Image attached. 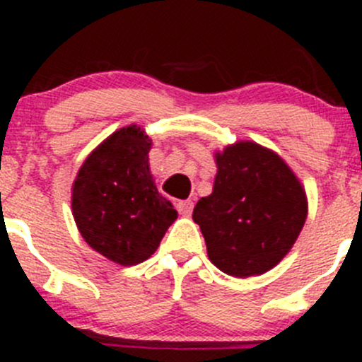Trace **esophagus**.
Returning a JSON list of instances; mask_svg holds the SVG:
<instances>
[{
  "label": "esophagus",
  "mask_w": 362,
  "mask_h": 362,
  "mask_svg": "<svg viewBox=\"0 0 362 362\" xmlns=\"http://www.w3.org/2000/svg\"><path fill=\"white\" fill-rule=\"evenodd\" d=\"M192 206H194V203L189 202V199H187V202H178V203H177L178 214L184 215V217H189V215H191Z\"/></svg>",
  "instance_id": "obj_1"
}]
</instances>
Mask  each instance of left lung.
<instances>
[{
	"label": "left lung",
	"instance_id": "8db88e82",
	"mask_svg": "<svg viewBox=\"0 0 362 362\" xmlns=\"http://www.w3.org/2000/svg\"><path fill=\"white\" fill-rule=\"evenodd\" d=\"M214 192L192 211L210 261L238 279L262 275L293 249L306 221L305 189L279 154L238 141L215 154Z\"/></svg>",
	"mask_w": 362,
	"mask_h": 362
}]
</instances>
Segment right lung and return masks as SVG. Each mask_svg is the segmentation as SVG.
I'll return each mask as SVG.
<instances>
[{"mask_svg": "<svg viewBox=\"0 0 362 362\" xmlns=\"http://www.w3.org/2000/svg\"><path fill=\"white\" fill-rule=\"evenodd\" d=\"M151 145L141 127H122L90 152L73 182L71 210L80 235L117 264L151 257L178 217L151 175Z\"/></svg>", "mask_w": 362, "mask_h": 362, "instance_id": "1", "label": "right lung"}]
</instances>
